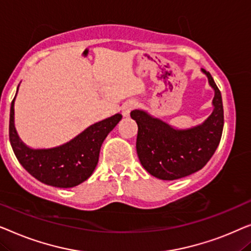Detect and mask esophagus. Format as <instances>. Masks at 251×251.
<instances>
[{"mask_svg":"<svg viewBox=\"0 0 251 251\" xmlns=\"http://www.w3.org/2000/svg\"><path fill=\"white\" fill-rule=\"evenodd\" d=\"M136 108V103L135 102L133 101H129V102H126V103L123 105L122 108V114L124 117H128L130 112H132V110H134V109Z\"/></svg>","mask_w":251,"mask_h":251,"instance_id":"esophagus-1","label":"esophagus"}]
</instances>
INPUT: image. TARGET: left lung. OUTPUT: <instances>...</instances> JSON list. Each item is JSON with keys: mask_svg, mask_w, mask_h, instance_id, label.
I'll return each instance as SVG.
<instances>
[{"mask_svg": "<svg viewBox=\"0 0 251 251\" xmlns=\"http://www.w3.org/2000/svg\"><path fill=\"white\" fill-rule=\"evenodd\" d=\"M201 70L215 91L214 110L201 125L175 129L143 110L130 112L137 124V156L144 169L154 177L173 181L200 171L220 144L224 126L222 94L209 72Z\"/></svg>", "mask_w": 251, "mask_h": 251, "instance_id": "left-lung-1", "label": "left lung"}]
</instances>
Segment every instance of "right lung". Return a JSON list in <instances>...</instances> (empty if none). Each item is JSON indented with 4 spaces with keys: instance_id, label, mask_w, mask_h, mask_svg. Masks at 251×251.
<instances>
[{
    "instance_id": "right-lung-1",
    "label": "right lung",
    "mask_w": 251,
    "mask_h": 251,
    "mask_svg": "<svg viewBox=\"0 0 251 251\" xmlns=\"http://www.w3.org/2000/svg\"><path fill=\"white\" fill-rule=\"evenodd\" d=\"M13 107L15 99L10 109L9 137L17 159L31 176L56 188H73L90 177L98 165L102 143L122 119L121 114H116L87 127L62 146L30 149L21 142L16 132Z\"/></svg>"
}]
</instances>
